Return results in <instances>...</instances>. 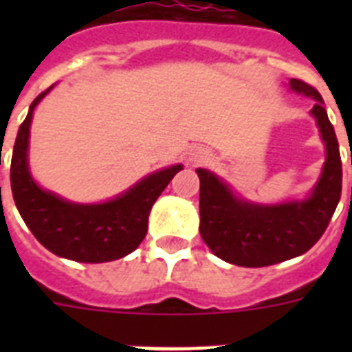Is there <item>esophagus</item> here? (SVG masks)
Here are the masks:
<instances>
[{
	"label": "esophagus",
	"mask_w": 352,
	"mask_h": 352,
	"mask_svg": "<svg viewBox=\"0 0 352 352\" xmlns=\"http://www.w3.org/2000/svg\"><path fill=\"white\" fill-rule=\"evenodd\" d=\"M208 159V155L204 153V151H193L192 155H190V162H193V164H199V162H204V160Z\"/></svg>",
	"instance_id": "34e87169"
}]
</instances>
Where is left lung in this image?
Wrapping results in <instances>:
<instances>
[{
  "mask_svg": "<svg viewBox=\"0 0 352 352\" xmlns=\"http://www.w3.org/2000/svg\"><path fill=\"white\" fill-rule=\"evenodd\" d=\"M289 84L296 93L316 100L311 113L327 149L322 177L311 197L274 206L254 204L235 197L212 171L197 170L201 237L215 256L237 267H268L305 254L322 237L340 203V146L322 95L303 80L292 78Z\"/></svg>",
  "mask_w": 352,
  "mask_h": 352,
  "instance_id": "left-lung-1",
  "label": "left lung"
}]
</instances>
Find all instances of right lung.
<instances>
[{"mask_svg":"<svg viewBox=\"0 0 352 352\" xmlns=\"http://www.w3.org/2000/svg\"><path fill=\"white\" fill-rule=\"evenodd\" d=\"M52 89L36 96L19 126L10 160V186L21 219L47 250L80 263L115 261L131 254L148 232V215L181 164L144 177L131 190L100 204H74L41 190L27 164L29 129L38 102Z\"/></svg>","mask_w":352,"mask_h":352,"instance_id":"right-lung-1","label":"right lung"}]
</instances>
